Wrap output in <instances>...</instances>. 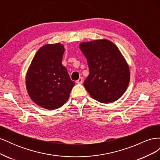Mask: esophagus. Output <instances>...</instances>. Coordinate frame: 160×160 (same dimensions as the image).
Masks as SVG:
<instances>
[{"label": "esophagus", "mask_w": 160, "mask_h": 160, "mask_svg": "<svg viewBox=\"0 0 160 160\" xmlns=\"http://www.w3.org/2000/svg\"><path fill=\"white\" fill-rule=\"evenodd\" d=\"M83 77H79V79L76 81V83L77 84H82L83 83Z\"/></svg>", "instance_id": "34e87169"}]
</instances>
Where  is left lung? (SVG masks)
Instances as JSON below:
<instances>
[{"label":"left lung","instance_id":"8db88e82","mask_svg":"<svg viewBox=\"0 0 160 160\" xmlns=\"http://www.w3.org/2000/svg\"><path fill=\"white\" fill-rule=\"evenodd\" d=\"M79 48L89 66L83 84L91 98L101 103L120 98L128 87L130 72L118 48L108 40L82 42Z\"/></svg>","mask_w":160,"mask_h":160}]
</instances>
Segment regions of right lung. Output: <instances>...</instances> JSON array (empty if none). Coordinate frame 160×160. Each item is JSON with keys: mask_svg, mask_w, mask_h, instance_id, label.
I'll list each match as a JSON object with an SVG mask.
<instances>
[{"mask_svg": "<svg viewBox=\"0 0 160 160\" xmlns=\"http://www.w3.org/2000/svg\"><path fill=\"white\" fill-rule=\"evenodd\" d=\"M64 51V47L60 43L44 45L34 57L27 72L28 95L36 104L47 109L63 105L75 85L62 65Z\"/></svg>", "mask_w": 160, "mask_h": 160, "instance_id": "1", "label": "right lung"}]
</instances>
